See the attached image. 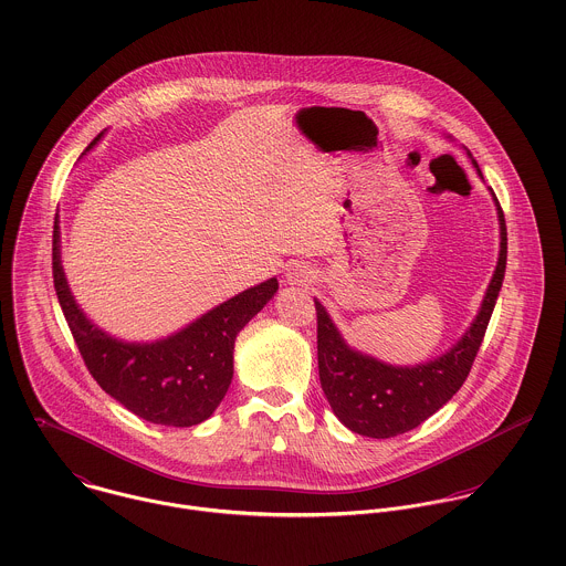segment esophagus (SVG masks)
I'll return each instance as SVG.
<instances>
[{
	"label": "esophagus",
	"instance_id": "obj_1",
	"mask_svg": "<svg viewBox=\"0 0 566 566\" xmlns=\"http://www.w3.org/2000/svg\"><path fill=\"white\" fill-rule=\"evenodd\" d=\"M287 279L296 281V283H307L310 281V270H305V265H296V268H292Z\"/></svg>",
	"mask_w": 566,
	"mask_h": 566
}]
</instances>
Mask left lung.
Segmentation results:
<instances>
[{
  "label": "left lung",
  "instance_id": "left-lung-1",
  "mask_svg": "<svg viewBox=\"0 0 566 566\" xmlns=\"http://www.w3.org/2000/svg\"><path fill=\"white\" fill-rule=\"evenodd\" d=\"M473 159V155L469 153ZM480 171V165L473 159ZM482 176V171H480ZM501 250L494 274L485 290L484 303L471 328L442 357L418 366H390L353 350L318 301V373L324 397L333 413L355 433L368 438H395L416 429L467 381L478 350L484 342L507 261V229L499 200Z\"/></svg>",
  "mask_w": 566,
  "mask_h": 566
}]
</instances>
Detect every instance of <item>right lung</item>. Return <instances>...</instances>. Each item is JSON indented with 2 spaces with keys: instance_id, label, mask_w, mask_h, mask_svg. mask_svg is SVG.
<instances>
[{
  "instance_id": "obj_1",
  "label": "right lung",
  "mask_w": 566,
  "mask_h": 566,
  "mask_svg": "<svg viewBox=\"0 0 566 566\" xmlns=\"http://www.w3.org/2000/svg\"><path fill=\"white\" fill-rule=\"evenodd\" d=\"M59 242L56 220L52 242L54 290L84 366L97 386L155 424L191 427L207 420L231 386L238 333L276 294L279 281L268 279L245 290L165 339L128 344L106 335L82 314L61 265Z\"/></svg>"
}]
</instances>
